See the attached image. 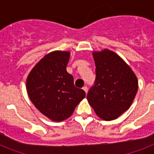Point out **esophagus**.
Masks as SVG:
<instances>
[{"label": "esophagus", "mask_w": 154, "mask_h": 154, "mask_svg": "<svg viewBox=\"0 0 154 154\" xmlns=\"http://www.w3.org/2000/svg\"><path fill=\"white\" fill-rule=\"evenodd\" d=\"M82 88H83L84 91L85 92V93H87V92H88V87H87V86H84Z\"/></svg>", "instance_id": "1"}]
</instances>
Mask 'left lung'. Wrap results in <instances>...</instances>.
Returning a JSON list of instances; mask_svg holds the SVG:
<instances>
[{
  "label": "left lung",
  "mask_w": 154,
  "mask_h": 154,
  "mask_svg": "<svg viewBox=\"0 0 154 154\" xmlns=\"http://www.w3.org/2000/svg\"><path fill=\"white\" fill-rule=\"evenodd\" d=\"M96 81L87 100L98 117L114 120L129 109L138 88V78L129 65L114 51H93Z\"/></svg>",
  "instance_id": "1"
}]
</instances>
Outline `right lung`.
<instances>
[{
  "mask_svg": "<svg viewBox=\"0 0 154 154\" xmlns=\"http://www.w3.org/2000/svg\"><path fill=\"white\" fill-rule=\"evenodd\" d=\"M69 57V51L47 54L32 68L26 81L32 103L54 122L69 118L85 97V92L75 87L73 76L66 71Z\"/></svg>",
  "mask_w": 154,
  "mask_h": 154,
  "instance_id": "1",
  "label": "right lung"
}]
</instances>
